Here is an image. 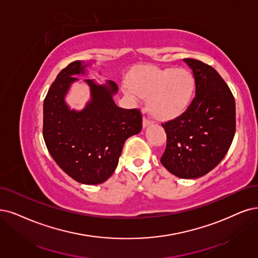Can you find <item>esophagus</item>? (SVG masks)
<instances>
[{
    "label": "esophagus",
    "instance_id": "1",
    "mask_svg": "<svg viewBox=\"0 0 258 258\" xmlns=\"http://www.w3.org/2000/svg\"><path fill=\"white\" fill-rule=\"evenodd\" d=\"M142 124H144V127H147V126L150 125V124H152V120H150L148 117H145V118H144V122H142Z\"/></svg>",
    "mask_w": 258,
    "mask_h": 258
}]
</instances>
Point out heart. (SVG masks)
<instances>
[{"label": "heart", "instance_id": "1", "mask_svg": "<svg viewBox=\"0 0 258 258\" xmlns=\"http://www.w3.org/2000/svg\"><path fill=\"white\" fill-rule=\"evenodd\" d=\"M195 88L192 73L174 68L141 70L125 85L131 97H150L149 108L159 119L174 118L184 112L192 100Z\"/></svg>", "mask_w": 258, "mask_h": 258}]
</instances>
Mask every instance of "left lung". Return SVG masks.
I'll use <instances>...</instances> for the list:
<instances>
[{
  "label": "left lung",
  "instance_id": "1",
  "mask_svg": "<svg viewBox=\"0 0 258 258\" xmlns=\"http://www.w3.org/2000/svg\"><path fill=\"white\" fill-rule=\"evenodd\" d=\"M184 61L192 70L196 94L182 114L161 123L167 146L160 163L180 178H198L220 163L232 145L235 100L213 67L192 58Z\"/></svg>",
  "mask_w": 258,
  "mask_h": 258
}]
</instances>
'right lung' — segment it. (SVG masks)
Returning <instances> with one entry per match:
<instances>
[{"label":"right lung","instance_id":"1","mask_svg":"<svg viewBox=\"0 0 258 258\" xmlns=\"http://www.w3.org/2000/svg\"><path fill=\"white\" fill-rule=\"evenodd\" d=\"M86 64L76 60L66 67L51 85L43 103V138L51 156L61 170L82 184L106 180L118 165L125 140L142 128L138 108L118 107L112 94L116 83L89 85L91 101L82 111L70 110L64 95L75 74H84Z\"/></svg>","mask_w":258,"mask_h":258}]
</instances>
